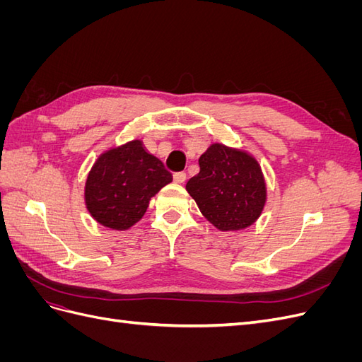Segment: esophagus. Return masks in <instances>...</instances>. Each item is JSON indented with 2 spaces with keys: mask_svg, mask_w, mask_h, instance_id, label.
Masks as SVG:
<instances>
[{
  "mask_svg": "<svg viewBox=\"0 0 362 362\" xmlns=\"http://www.w3.org/2000/svg\"><path fill=\"white\" fill-rule=\"evenodd\" d=\"M185 178H187V175H185V172H175V173H173L175 182H184Z\"/></svg>",
  "mask_w": 362,
  "mask_h": 362,
  "instance_id": "esophagus-1",
  "label": "esophagus"
}]
</instances>
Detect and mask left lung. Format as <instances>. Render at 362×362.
Listing matches in <instances>:
<instances>
[{
	"label": "left lung",
	"mask_w": 362,
	"mask_h": 362,
	"mask_svg": "<svg viewBox=\"0 0 362 362\" xmlns=\"http://www.w3.org/2000/svg\"><path fill=\"white\" fill-rule=\"evenodd\" d=\"M199 168L185 189L208 222L237 231L257 221L266 204V182L254 157L214 144L201 156Z\"/></svg>",
	"instance_id": "left-lung-1"
}]
</instances>
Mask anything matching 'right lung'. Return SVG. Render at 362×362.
Returning <instances> with one entry per match:
<instances>
[{"instance_id": "1", "label": "right lung", "mask_w": 362, "mask_h": 362, "mask_svg": "<svg viewBox=\"0 0 362 362\" xmlns=\"http://www.w3.org/2000/svg\"><path fill=\"white\" fill-rule=\"evenodd\" d=\"M172 173L140 140L110 149L96 160L86 181V205L96 222L127 229L145 214L149 201Z\"/></svg>"}]
</instances>
